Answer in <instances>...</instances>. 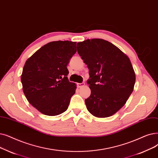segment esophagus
Masks as SVG:
<instances>
[{"mask_svg":"<svg viewBox=\"0 0 158 158\" xmlns=\"http://www.w3.org/2000/svg\"><path fill=\"white\" fill-rule=\"evenodd\" d=\"M85 85V83H77V86H78L79 88H82V87H83Z\"/></svg>","mask_w":158,"mask_h":158,"instance_id":"34e87169","label":"esophagus"}]
</instances>
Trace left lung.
Listing matches in <instances>:
<instances>
[{"label": "left lung", "instance_id": "obj_1", "mask_svg": "<svg viewBox=\"0 0 158 158\" xmlns=\"http://www.w3.org/2000/svg\"><path fill=\"white\" fill-rule=\"evenodd\" d=\"M77 44V52L90 75L87 110L97 118L112 116L125 105L134 90L135 74L131 62L117 46L104 39H87Z\"/></svg>", "mask_w": 158, "mask_h": 158}]
</instances>
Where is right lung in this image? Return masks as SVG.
Segmentation results:
<instances>
[{"instance_id": "right-lung-1", "label": "right lung", "mask_w": 158, "mask_h": 158, "mask_svg": "<svg viewBox=\"0 0 158 158\" xmlns=\"http://www.w3.org/2000/svg\"><path fill=\"white\" fill-rule=\"evenodd\" d=\"M76 42L53 41L27 59L21 75L27 100L44 115L64 112L75 93L76 84L68 81L67 64L76 53Z\"/></svg>"}]
</instances>
